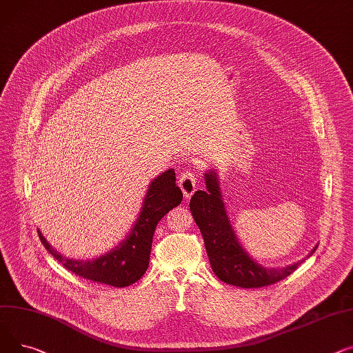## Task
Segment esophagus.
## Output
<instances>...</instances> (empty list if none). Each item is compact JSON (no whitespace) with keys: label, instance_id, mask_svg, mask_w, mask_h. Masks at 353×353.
Returning <instances> with one entry per match:
<instances>
[{"label":"esophagus","instance_id":"34e87169","mask_svg":"<svg viewBox=\"0 0 353 353\" xmlns=\"http://www.w3.org/2000/svg\"><path fill=\"white\" fill-rule=\"evenodd\" d=\"M178 183H179V188L182 190L185 198H191V195H192V194L195 192V190H196L198 178H196V175H195L192 171L186 170V171H183V172L181 174Z\"/></svg>","mask_w":353,"mask_h":353}]
</instances>
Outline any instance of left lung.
Returning a JSON list of instances; mask_svg holds the SVG:
<instances>
[{"label":"left lung","mask_w":353,"mask_h":353,"mask_svg":"<svg viewBox=\"0 0 353 353\" xmlns=\"http://www.w3.org/2000/svg\"><path fill=\"white\" fill-rule=\"evenodd\" d=\"M205 181L206 191H196L192 195L190 210L202 234L215 275L222 282L239 288H262L291 275L301 262L278 269L263 268L242 250L228 221L216 174H205ZM315 251L316 246L310 255Z\"/></svg>","instance_id":"8db88e82"}]
</instances>
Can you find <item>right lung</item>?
I'll list each match as a JSON object with an SVG mask.
<instances>
[{"instance_id": "right-lung-1", "label": "right lung", "mask_w": 353, "mask_h": 353, "mask_svg": "<svg viewBox=\"0 0 353 353\" xmlns=\"http://www.w3.org/2000/svg\"><path fill=\"white\" fill-rule=\"evenodd\" d=\"M181 201L182 192L175 183V171H165L151 182L130 236L114 251L94 261L67 259L52 250L39 231L38 235L48 252L72 274L92 282L123 288L141 279L147 271L155 228L163 215L178 206Z\"/></svg>"}]
</instances>
